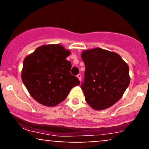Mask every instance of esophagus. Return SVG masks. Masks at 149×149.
Instances as JSON below:
<instances>
[{"label": "esophagus", "mask_w": 149, "mask_h": 149, "mask_svg": "<svg viewBox=\"0 0 149 149\" xmlns=\"http://www.w3.org/2000/svg\"><path fill=\"white\" fill-rule=\"evenodd\" d=\"M77 77H78V79H79L80 81H81V75H80V74H78V75H77Z\"/></svg>", "instance_id": "34e87169"}]
</instances>
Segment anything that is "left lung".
<instances>
[{
	"instance_id": "1",
	"label": "left lung",
	"mask_w": 149,
	"mask_h": 149,
	"mask_svg": "<svg viewBox=\"0 0 149 149\" xmlns=\"http://www.w3.org/2000/svg\"><path fill=\"white\" fill-rule=\"evenodd\" d=\"M85 71L81 89L86 102L95 110L116 104L129 86V67L118 54L94 48L82 52Z\"/></svg>"
}]
</instances>
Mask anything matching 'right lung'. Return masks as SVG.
I'll return each instance as SVG.
<instances>
[{
  "mask_svg": "<svg viewBox=\"0 0 149 149\" xmlns=\"http://www.w3.org/2000/svg\"><path fill=\"white\" fill-rule=\"evenodd\" d=\"M70 51L59 44L42 45L24 60L22 80L29 94L38 103L54 107L68 96L73 87L80 85L71 74Z\"/></svg>",
  "mask_w": 149,
  "mask_h": 149,
  "instance_id": "add662e5",
  "label": "right lung"
}]
</instances>
